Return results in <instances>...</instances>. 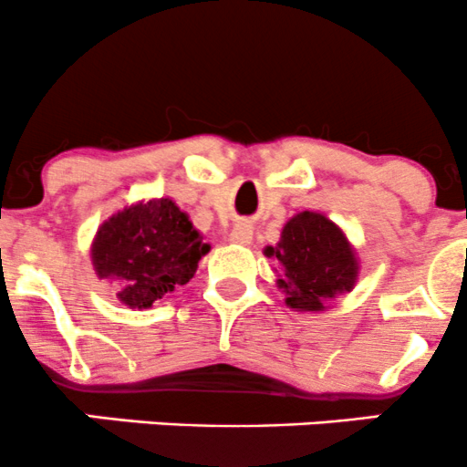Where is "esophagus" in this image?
I'll use <instances>...</instances> for the list:
<instances>
[{"label": "esophagus", "mask_w": 467, "mask_h": 467, "mask_svg": "<svg viewBox=\"0 0 467 467\" xmlns=\"http://www.w3.org/2000/svg\"><path fill=\"white\" fill-rule=\"evenodd\" d=\"M230 242L239 244V246H248L253 242V228L248 223H234V228L230 230Z\"/></svg>", "instance_id": "34e87169"}]
</instances>
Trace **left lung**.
<instances>
[{
	"mask_svg": "<svg viewBox=\"0 0 467 467\" xmlns=\"http://www.w3.org/2000/svg\"><path fill=\"white\" fill-rule=\"evenodd\" d=\"M264 253L282 264L277 286L296 311H324L328 299L356 286L358 259L349 239L320 213L304 210L288 219L277 246Z\"/></svg>",
	"mask_w": 467,
	"mask_h": 467,
	"instance_id": "obj_1",
	"label": "left lung"
}]
</instances>
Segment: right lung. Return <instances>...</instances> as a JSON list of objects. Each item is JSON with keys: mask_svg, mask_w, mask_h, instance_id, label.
<instances>
[{"mask_svg": "<svg viewBox=\"0 0 467 467\" xmlns=\"http://www.w3.org/2000/svg\"><path fill=\"white\" fill-rule=\"evenodd\" d=\"M208 253L210 244L171 199L127 205L98 228L91 244L93 271L120 282L118 299L130 308H150L188 284Z\"/></svg>", "mask_w": 467, "mask_h": 467, "instance_id": "right-lung-1", "label": "right lung"}]
</instances>
